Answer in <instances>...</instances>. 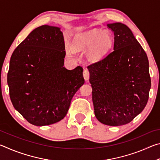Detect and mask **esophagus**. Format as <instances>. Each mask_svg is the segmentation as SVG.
<instances>
[{
    "instance_id": "34e87169",
    "label": "esophagus",
    "mask_w": 160,
    "mask_h": 160,
    "mask_svg": "<svg viewBox=\"0 0 160 160\" xmlns=\"http://www.w3.org/2000/svg\"><path fill=\"white\" fill-rule=\"evenodd\" d=\"M83 77L85 81H88L90 78V72L88 69H85L83 71Z\"/></svg>"
}]
</instances>
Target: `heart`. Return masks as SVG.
Instances as JSON below:
<instances>
[{
    "mask_svg": "<svg viewBox=\"0 0 160 160\" xmlns=\"http://www.w3.org/2000/svg\"><path fill=\"white\" fill-rule=\"evenodd\" d=\"M113 38L109 30L93 29L75 35L73 44L67 45L68 55H73L75 51H88V60L96 63L106 56L112 48Z\"/></svg>",
    "mask_w": 160,
    "mask_h": 160,
    "instance_id": "1",
    "label": "heart"
}]
</instances>
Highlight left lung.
<instances>
[{
	"label": "left lung",
	"instance_id": "1",
	"mask_svg": "<svg viewBox=\"0 0 160 160\" xmlns=\"http://www.w3.org/2000/svg\"><path fill=\"white\" fill-rule=\"evenodd\" d=\"M114 34L113 51L89 66L94 114L102 123L125 125L144 109L151 80L147 54L128 27L108 24Z\"/></svg>",
	"mask_w": 160,
	"mask_h": 160
}]
</instances>
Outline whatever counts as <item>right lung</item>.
<instances>
[{"instance_id": "right-lung-1", "label": "right lung", "mask_w": 160, "mask_h": 160, "mask_svg": "<svg viewBox=\"0 0 160 160\" xmlns=\"http://www.w3.org/2000/svg\"><path fill=\"white\" fill-rule=\"evenodd\" d=\"M65 56L63 32L49 25L34 29L12 54L7 78L10 99L34 126L62 120L72 97L85 83L82 67H63Z\"/></svg>"}]
</instances>
